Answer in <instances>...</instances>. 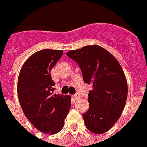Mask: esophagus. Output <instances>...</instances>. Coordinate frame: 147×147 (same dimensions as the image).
I'll return each mask as SVG.
<instances>
[{
	"label": "esophagus",
	"mask_w": 147,
	"mask_h": 147,
	"mask_svg": "<svg viewBox=\"0 0 147 147\" xmlns=\"http://www.w3.org/2000/svg\"><path fill=\"white\" fill-rule=\"evenodd\" d=\"M80 95L78 93H76V95H74V96H72V98H73L74 100H77V99H78V98H80Z\"/></svg>",
	"instance_id": "34e87169"
}]
</instances>
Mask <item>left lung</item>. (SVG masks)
<instances>
[{"label":"left lung","instance_id":"8db88e82","mask_svg":"<svg viewBox=\"0 0 147 147\" xmlns=\"http://www.w3.org/2000/svg\"><path fill=\"white\" fill-rule=\"evenodd\" d=\"M67 55L78 64L84 82L91 85L89 109L82 114L86 128L102 134L120 117L128 93L127 81L117 59L98 45L71 50Z\"/></svg>","mask_w":147,"mask_h":147}]
</instances>
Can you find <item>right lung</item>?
Segmentation results:
<instances>
[{
	"label": "right lung",
	"mask_w": 147,
	"mask_h": 147,
	"mask_svg": "<svg viewBox=\"0 0 147 147\" xmlns=\"http://www.w3.org/2000/svg\"><path fill=\"white\" fill-rule=\"evenodd\" d=\"M62 50L43 49L32 54L22 65L18 80V96L24 115L34 128L55 134L63 128L71 109V96L54 94L51 70Z\"/></svg>",
	"instance_id": "obj_1"
}]
</instances>
